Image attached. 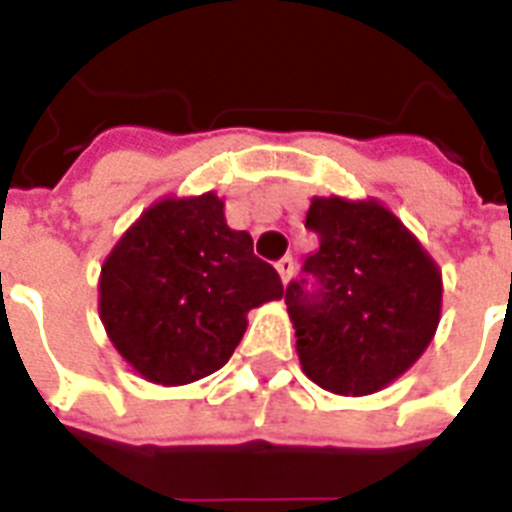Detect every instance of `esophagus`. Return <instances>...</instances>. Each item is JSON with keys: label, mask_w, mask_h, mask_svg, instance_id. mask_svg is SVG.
I'll list each match as a JSON object with an SVG mask.
<instances>
[{"label": "esophagus", "mask_w": 512, "mask_h": 512, "mask_svg": "<svg viewBox=\"0 0 512 512\" xmlns=\"http://www.w3.org/2000/svg\"><path fill=\"white\" fill-rule=\"evenodd\" d=\"M277 271H279V279H282V285H288L293 274H296V263H293V257H282L277 263Z\"/></svg>", "instance_id": "34e87169"}]
</instances>
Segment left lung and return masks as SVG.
Listing matches in <instances>:
<instances>
[{
  "mask_svg": "<svg viewBox=\"0 0 512 512\" xmlns=\"http://www.w3.org/2000/svg\"><path fill=\"white\" fill-rule=\"evenodd\" d=\"M307 227L321 249L285 304L304 376L345 397L381 392L425 354L441 321V268L376 197H312Z\"/></svg>",
  "mask_w": 512,
  "mask_h": 512,
  "instance_id": "left-lung-1",
  "label": "left lung"
}]
</instances>
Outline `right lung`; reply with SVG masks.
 Wrapping results in <instances>:
<instances>
[{
  "instance_id": "obj_1",
  "label": "right lung",
  "mask_w": 512,
  "mask_h": 512,
  "mask_svg": "<svg viewBox=\"0 0 512 512\" xmlns=\"http://www.w3.org/2000/svg\"><path fill=\"white\" fill-rule=\"evenodd\" d=\"M279 299V274L255 257L252 235L227 224L216 191L153 202L98 277L106 337L136 376L158 386L216 373L241 343L249 310Z\"/></svg>"
}]
</instances>
